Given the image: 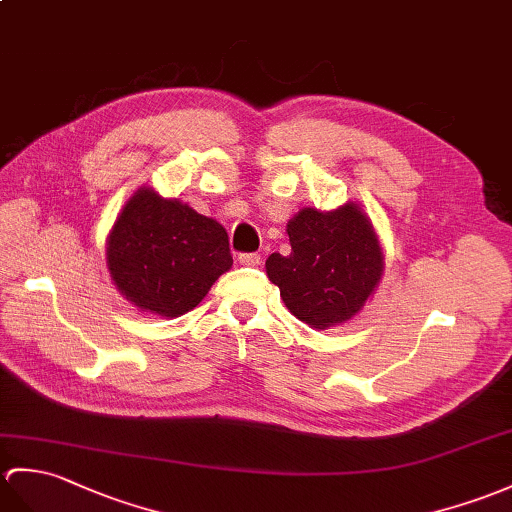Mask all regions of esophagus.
<instances>
[{
	"label": "esophagus",
	"mask_w": 512,
	"mask_h": 512,
	"mask_svg": "<svg viewBox=\"0 0 512 512\" xmlns=\"http://www.w3.org/2000/svg\"><path fill=\"white\" fill-rule=\"evenodd\" d=\"M237 261H240L242 266H259L261 255L259 253H242L240 257H237Z\"/></svg>",
	"instance_id": "1"
}]
</instances>
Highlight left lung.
Segmentation results:
<instances>
[{
    "label": "left lung",
    "instance_id": "left-lung-1",
    "mask_svg": "<svg viewBox=\"0 0 512 512\" xmlns=\"http://www.w3.org/2000/svg\"><path fill=\"white\" fill-rule=\"evenodd\" d=\"M292 253H272L266 275L305 325L329 329L360 314L382 281L386 261L371 218L347 200L331 211L303 207L285 227Z\"/></svg>",
    "mask_w": 512,
    "mask_h": 512
}]
</instances>
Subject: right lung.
<instances>
[{"mask_svg":"<svg viewBox=\"0 0 512 512\" xmlns=\"http://www.w3.org/2000/svg\"><path fill=\"white\" fill-rule=\"evenodd\" d=\"M231 266L229 235L218 220L148 185L126 200L106 235L111 281L141 314L192 312Z\"/></svg>","mask_w":512,"mask_h":512,"instance_id":"obj_1","label":"right lung"}]
</instances>
